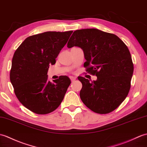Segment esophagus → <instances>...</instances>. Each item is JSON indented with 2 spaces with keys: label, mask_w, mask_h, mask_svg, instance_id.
Returning <instances> with one entry per match:
<instances>
[{
  "label": "esophagus",
  "mask_w": 147,
  "mask_h": 147,
  "mask_svg": "<svg viewBox=\"0 0 147 147\" xmlns=\"http://www.w3.org/2000/svg\"><path fill=\"white\" fill-rule=\"evenodd\" d=\"M69 78H70V79H71V81H72V82L74 81L75 80H76V77H73V76H70Z\"/></svg>",
  "instance_id": "obj_1"
}]
</instances>
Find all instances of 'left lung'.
I'll return each mask as SVG.
<instances>
[{
	"label": "left lung",
	"mask_w": 147,
	"mask_h": 147,
	"mask_svg": "<svg viewBox=\"0 0 147 147\" xmlns=\"http://www.w3.org/2000/svg\"><path fill=\"white\" fill-rule=\"evenodd\" d=\"M67 46L81 47L86 72L97 76L93 81L78 77L83 85L80 94L83 103L99 114L114 111L131 87L134 64L128 47L117 36L96 29L75 30Z\"/></svg>",
	"instance_id": "1"
}]
</instances>
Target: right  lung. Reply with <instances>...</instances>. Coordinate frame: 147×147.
Masks as SVG:
<instances>
[{
  "instance_id": "add662e5",
  "label": "right lung",
  "mask_w": 147,
  "mask_h": 147,
  "mask_svg": "<svg viewBox=\"0 0 147 147\" xmlns=\"http://www.w3.org/2000/svg\"><path fill=\"white\" fill-rule=\"evenodd\" d=\"M72 33L48 31L29 36L15 51L10 80L19 101L33 113H49L63 100L70 79L59 76L51 83L47 74Z\"/></svg>"
}]
</instances>
